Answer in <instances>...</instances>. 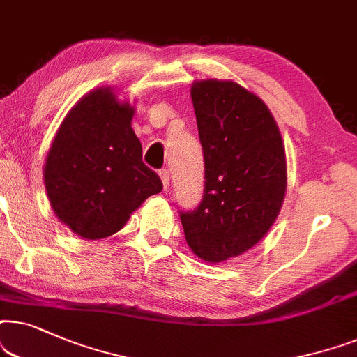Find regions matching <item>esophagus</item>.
<instances>
[{
  "instance_id": "1",
  "label": "esophagus",
  "mask_w": 357,
  "mask_h": 357,
  "mask_svg": "<svg viewBox=\"0 0 357 357\" xmlns=\"http://www.w3.org/2000/svg\"><path fill=\"white\" fill-rule=\"evenodd\" d=\"M160 178H161V183H163V188L168 189L169 188V173H168V169H161L160 171Z\"/></svg>"
}]
</instances>
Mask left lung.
<instances>
[{"label": "left lung", "mask_w": 357, "mask_h": 357, "mask_svg": "<svg viewBox=\"0 0 357 357\" xmlns=\"http://www.w3.org/2000/svg\"><path fill=\"white\" fill-rule=\"evenodd\" d=\"M191 101L206 188L181 223L194 255L222 263L253 248L278 218L287 189L286 150L268 106L241 84L194 82Z\"/></svg>", "instance_id": "left-lung-1"}]
</instances>
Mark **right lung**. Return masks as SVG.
Masks as SVG:
<instances>
[{"instance_id": "add662e5", "label": "right lung", "mask_w": 357, "mask_h": 357, "mask_svg": "<svg viewBox=\"0 0 357 357\" xmlns=\"http://www.w3.org/2000/svg\"><path fill=\"white\" fill-rule=\"evenodd\" d=\"M135 106L101 86L70 109L47 151L44 184L56 218L73 234L101 240L117 234L163 184L142 161L132 129Z\"/></svg>"}]
</instances>
